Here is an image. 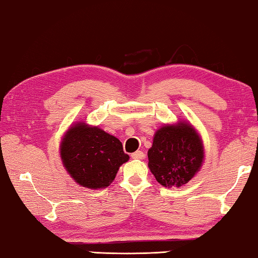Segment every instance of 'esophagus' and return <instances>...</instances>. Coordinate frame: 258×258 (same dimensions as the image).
Here are the masks:
<instances>
[{"label": "esophagus", "mask_w": 258, "mask_h": 258, "mask_svg": "<svg viewBox=\"0 0 258 258\" xmlns=\"http://www.w3.org/2000/svg\"><path fill=\"white\" fill-rule=\"evenodd\" d=\"M144 157H145L144 152H142V151H136V152H134V154H132L133 159H144Z\"/></svg>", "instance_id": "34e87169"}]
</instances>
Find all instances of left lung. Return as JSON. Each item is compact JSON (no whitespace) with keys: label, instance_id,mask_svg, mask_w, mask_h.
Here are the masks:
<instances>
[{"label":"left lung","instance_id":"8db88e82","mask_svg":"<svg viewBox=\"0 0 258 258\" xmlns=\"http://www.w3.org/2000/svg\"><path fill=\"white\" fill-rule=\"evenodd\" d=\"M149 169L164 187H180L199 172L205 159L203 140L185 120L164 124L148 151Z\"/></svg>","mask_w":258,"mask_h":258}]
</instances>
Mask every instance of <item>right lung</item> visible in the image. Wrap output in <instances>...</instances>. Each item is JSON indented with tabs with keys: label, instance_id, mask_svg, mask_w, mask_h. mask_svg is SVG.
Segmentation results:
<instances>
[{
	"label": "right lung",
	"instance_id": "obj_1",
	"mask_svg": "<svg viewBox=\"0 0 258 258\" xmlns=\"http://www.w3.org/2000/svg\"><path fill=\"white\" fill-rule=\"evenodd\" d=\"M59 154L74 181L91 189L109 186L120 166L129 160L118 138L83 121L73 123L66 130Z\"/></svg>",
	"mask_w": 258,
	"mask_h": 258
}]
</instances>
